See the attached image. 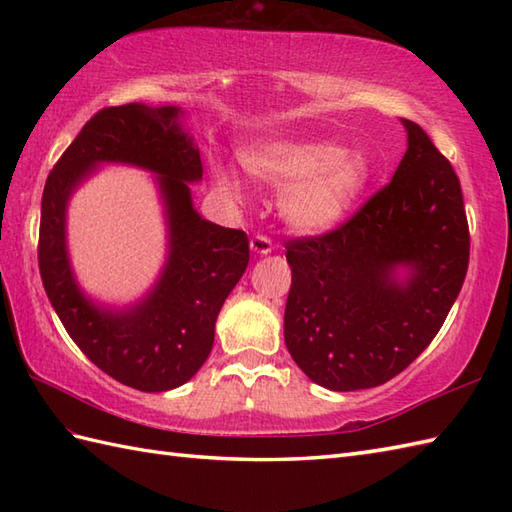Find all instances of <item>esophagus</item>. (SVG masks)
Wrapping results in <instances>:
<instances>
[{
	"mask_svg": "<svg viewBox=\"0 0 512 512\" xmlns=\"http://www.w3.org/2000/svg\"><path fill=\"white\" fill-rule=\"evenodd\" d=\"M250 248H253V253H257V255H268V253H273L275 244H273V239L266 235H255L253 239H250Z\"/></svg>",
	"mask_w": 512,
	"mask_h": 512,
	"instance_id": "esophagus-1",
	"label": "esophagus"
}]
</instances>
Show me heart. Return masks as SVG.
Returning <instances> with one entry per match:
<instances>
[{
  "label": "heart",
  "mask_w": 512,
  "mask_h": 512,
  "mask_svg": "<svg viewBox=\"0 0 512 512\" xmlns=\"http://www.w3.org/2000/svg\"><path fill=\"white\" fill-rule=\"evenodd\" d=\"M244 167L255 180L284 189L281 215L301 233H321L339 224L372 182V162L363 151H343L330 140H270L244 151ZM215 184L239 198L242 176L213 165Z\"/></svg>",
  "instance_id": "obj_1"
}]
</instances>
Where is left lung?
<instances>
[{"label": "left lung", "mask_w": 512, "mask_h": 512, "mask_svg": "<svg viewBox=\"0 0 512 512\" xmlns=\"http://www.w3.org/2000/svg\"><path fill=\"white\" fill-rule=\"evenodd\" d=\"M402 125L407 151L391 182L334 231L286 242V347L332 391L378 387L416 361L469 268L460 180L420 125Z\"/></svg>", "instance_id": "left-lung-1"}]
</instances>
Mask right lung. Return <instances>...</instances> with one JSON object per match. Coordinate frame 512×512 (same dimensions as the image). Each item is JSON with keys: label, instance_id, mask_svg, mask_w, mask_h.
Returning <instances> with one entry per match:
<instances>
[{"label": "right lung", "instance_id": "1", "mask_svg": "<svg viewBox=\"0 0 512 512\" xmlns=\"http://www.w3.org/2000/svg\"><path fill=\"white\" fill-rule=\"evenodd\" d=\"M176 105L127 103L96 112L50 171L41 198L39 273L65 332L90 361L138 391L187 383L211 354L215 319L248 266L244 231L193 209L189 182L202 180L200 149ZM103 161L156 172L166 204L170 255L157 286L134 307L105 309L75 284L64 211L69 195Z\"/></svg>", "mask_w": 512, "mask_h": 512}]
</instances>
